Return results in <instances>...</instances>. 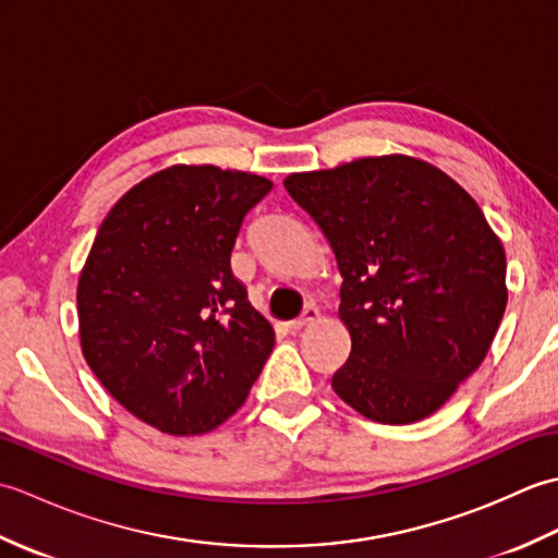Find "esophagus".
I'll return each instance as SVG.
<instances>
[{"instance_id": "obj_1", "label": "esophagus", "mask_w": 558, "mask_h": 558, "mask_svg": "<svg viewBox=\"0 0 558 558\" xmlns=\"http://www.w3.org/2000/svg\"><path fill=\"white\" fill-rule=\"evenodd\" d=\"M318 316H322V314H318V306L310 304L300 318H294V322H290V328H292V330H300V328H304V326H312V324L318 322Z\"/></svg>"}]
</instances>
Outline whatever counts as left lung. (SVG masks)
<instances>
[{
    "label": "left lung",
    "mask_w": 558,
    "mask_h": 558,
    "mask_svg": "<svg viewBox=\"0 0 558 558\" xmlns=\"http://www.w3.org/2000/svg\"><path fill=\"white\" fill-rule=\"evenodd\" d=\"M288 194L333 248L348 362L330 378L366 420L429 417L477 372L506 312V252L477 201L420 158L294 172Z\"/></svg>",
    "instance_id": "1"
}]
</instances>
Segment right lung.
I'll return each mask as SVG.
<instances>
[{
  "mask_svg": "<svg viewBox=\"0 0 558 558\" xmlns=\"http://www.w3.org/2000/svg\"><path fill=\"white\" fill-rule=\"evenodd\" d=\"M270 189L254 172L172 165L129 189L90 246L76 290L83 357L162 434L232 417L276 345L230 268L244 216Z\"/></svg>",
  "mask_w": 558,
  "mask_h": 558,
  "instance_id": "right-lung-1",
  "label": "right lung"
}]
</instances>
